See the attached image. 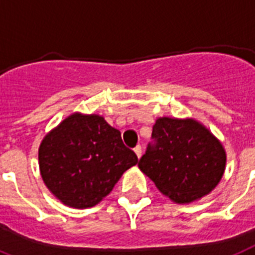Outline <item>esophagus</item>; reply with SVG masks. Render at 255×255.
Masks as SVG:
<instances>
[{
	"mask_svg": "<svg viewBox=\"0 0 255 255\" xmlns=\"http://www.w3.org/2000/svg\"><path fill=\"white\" fill-rule=\"evenodd\" d=\"M134 153H136V156H137V158H140L141 157V153H142V149H141V145H137L136 148L133 149Z\"/></svg>",
	"mask_w": 255,
	"mask_h": 255,
	"instance_id": "esophagus-1",
	"label": "esophagus"
}]
</instances>
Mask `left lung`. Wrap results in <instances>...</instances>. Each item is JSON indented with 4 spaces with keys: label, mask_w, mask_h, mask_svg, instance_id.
Returning a JSON list of instances; mask_svg holds the SVG:
<instances>
[{
    "label": "left lung",
    "mask_w": 255,
    "mask_h": 255,
    "mask_svg": "<svg viewBox=\"0 0 255 255\" xmlns=\"http://www.w3.org/2000/svg\"><path fill=\"white\" fill-rule=\"evenodd\" d=\"M152 138L138 167L163 195L186 204L219 185L227 154L221 142L199 122L158 118Z\"/></svg>",
    "instance_id": "left-lung-1"
}]
</instances>
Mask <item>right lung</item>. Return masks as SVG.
Segmentation results:
<instances>
[{"label": "right lung", "instance_id": "add662e5", "mask_svg": "<svg viewBox=\"0 0 255 255\" xmlns=\"http://www.w3.org/2000/svg\"><path fill=\"white\" fill-rule=\"evenodd\" d=\"M136 163L121 132L95 114H72L39 146L45 186L65 206L80 210L98 204Z\"/></svg>", "mask_w": 255, "mask_h": 255}]
</instances>
